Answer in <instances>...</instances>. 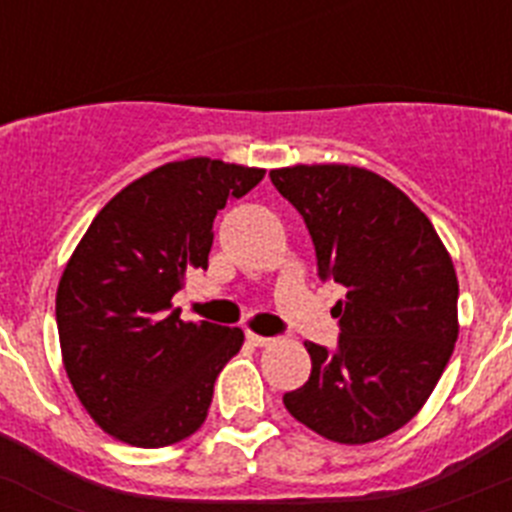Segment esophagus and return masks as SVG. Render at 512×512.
Listing matches in <instances>:
<instances>
[{
  "mask_svg": "<svg viewBox=\"0 0 512 512\" xmlns=\"http://www.w3.org/2000/svg\"><path fill=\"white\" fill-rule=\"evenodd\" d=\"M246 338H248V343H251V346H269V343H271V338L259 336V333H251V330L246 333Z\"/></svg>",
  "mask_w": 512,
  "mask_h": 512,
  "instance_id": "esophagus-1",
  "label": "esophagus"
}]
</instances>
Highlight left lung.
<instances>
[{"label": "left lung", "mask_w": 512, "mask_h": 512, "mask_svg": "<svg viewBox=\"0 0 512 512\" xmlns=\"http://www.w3.org/2000/svg\"><path fill=\"white\" fill-rule=\"evenodd\" d=\"M310 230L320 279L346 287L336 351L305 343L310 379L284 395L328 441L372 443L413 420L454 354L459 282L431 220L374 171L297 164L269 171Z\"/></svg>", "instance_id": "obj_1"}]
</instances>
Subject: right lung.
Segmentation results:
<instances>
[{"label": "right lung", "mask_w": 512, "mask_h": 512, "mask_svg": "<svg viewBox=\"0 0 512 512\" xmlns=\"http://www.w3.org/2000/svg\"><path fill=\"white\" fill-rule=\"evenodd\" d=\"M264 169L217 158L171 161L117 192L94 217L56 292L63 369L104 433L140 449L192 436L241 328L184 323L171 297L207 269L217 210Z\"/></svg>", "instance_id": "right-lung-1"}]
</instances>
